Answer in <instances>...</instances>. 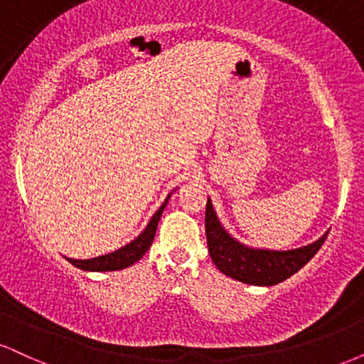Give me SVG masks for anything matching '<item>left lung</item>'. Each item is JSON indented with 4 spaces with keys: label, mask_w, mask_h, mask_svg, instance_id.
<instances>
[{
    "label": "left lung",
    "mask_w": 364,
    "mask_h": 364,
    "mask_svg": "<svg viewBox=\"0 0 364 364\" xmlns=\"http://www.w3.org/2000/svg\"><path fill=\"white\" fill-rule=\"evenodd\" d=\"M205 232L208 253L217 269L228 277L253 286H275L289 279L315 257L325 237L328 236V232H325L315 243L287 252L248 248L225 232L217 219L210 200H207Z\"/></svg>",
    "instance_id": "left-lung-1"
}]
</instances>
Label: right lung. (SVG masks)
Returning a JSON list of instances; mask_svg holds the SVG:
<instances>
[{
  "mask_svg": "<svg viewBox=\"0 0 364 364\" xmlns=\"http://www.w3.org/2000/svg\"><path fill=\"white\" fill-rule=\"evenodd\" d=\"M168 200L169 196L166 198V202L162 203L161 208H159L156 214H154L152 219H150V223L147 224V228H145V231L141 232L136 240H133L132 243H128L127 246H123V248L116 250V252L112 253L90 258V260H72V258H68V262L73 263V265L78 267V269L90 270V272H109V270H121V269H127L129 265H133V263L139 262L140 258L144 257L145 252L150 248V245H152L154 236H156L159 219H161V214L162 210H164V207L168 205Z\"/></svg>",
  "mask_w": 364,
  "mask_h": 364,
  "instance_id": "obj_1",
  "label": "right lung"
}]
</instances>
